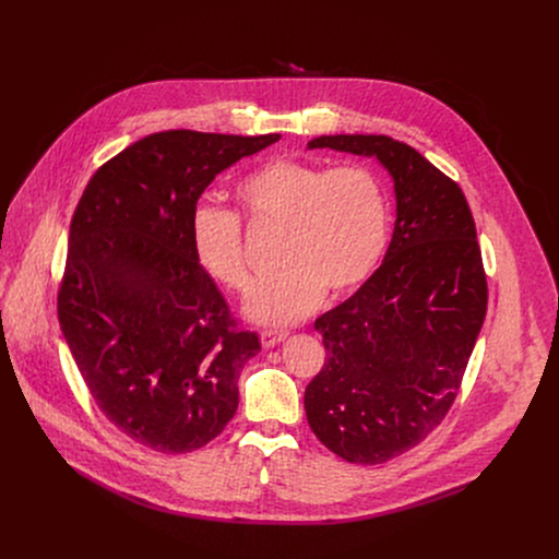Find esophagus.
<instances>
[{"instance_id": "esophagus-1", "label": "esophagus", "mask_w": 559, "mask_h": 559, "mask_svg": "<svg viewBox=\"0 0 559 559\" xmlns=\"http://www.w3.org/2000/svg\"><path fill=\"white\" fill-rule=\"evenodd\" d=\"M287 336H289L287 332H272V330H265V332H261V345H263L265 349H272V347H276L278 343H283Z\"/></svg>"}]
</instances>
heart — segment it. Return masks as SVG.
<instances>
[{
  "instance_id": "b5f03b06",
  "label": "heart",
  "mask_w": 559,
  "mask_h": 559,
  "mask_svg": "<svg viewBox=\"0 0 559 559\" xmlns=\"http://www.w3.org/2000/svg\"><path fill=\"white\" fill-rule=\"evenodd\" d=\"M257 225L283 229L285 272L263 283L246 316L265 328L300 323L334 296L356 292L380 265L389 241V201L380 177L362 164L330 168L302 158H274L236 188ZM190 243L201 270L231 292L252 287L241 216L199 203L190 214Z\"/></svg>"
}]
</instances>
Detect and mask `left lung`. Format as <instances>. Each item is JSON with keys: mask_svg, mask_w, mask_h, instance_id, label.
<instances>
[{"mask_svg": "<svg viewBox=\"0 0 559 559\" xmlns=\"http://www.w3.org/2000/svg\"><path fill=\"white\" fill-rule=\"evenodd\" d=\"M376 156L393 179L395 227L382 265L313 323L325 365L305 389L311 431L354 464L416 447L451 409L487 313L468 203L412 145L384 134L307 143Z\"/></svg>", "mask_w": 559, "mask_h": 559, "instance_id": "left-lung-1", "label": "left lung"}]
</instances>
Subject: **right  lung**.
I'll return each mask as SVG.
<instances>
[{
	"label": "right lung",
	"instance_id": "add662e5",
	"mask_svg": "<svg viewBox=\"0 0 559 559\" xmlns=\"http://www.w3.org/2000/svg\"><path fill=\"white\" fill-rule=\"evenodd\" d=\"M281 134L154 132L88 181L70 223L57 313L97 407L134 442L188 453L238 407L261 352L201 270L190 214L216 175Z\"/></svg>",
	"mask_w": 559,
	"mask_h": 559
}]
</instances>
